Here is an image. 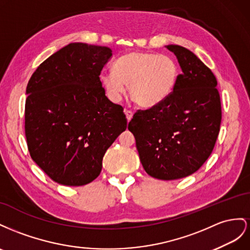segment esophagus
Returning <instances> with one entry per match:
<instances>
[{"instance_id":"1","label":"esophagus","mask_w":250,"mask_h":250,"mask_svg":"<svg viewBox=\"0 0 250 250\" xmlns=\"http://www.w3.org/2000/svg\"><path fill=\"white\" fill-rule=\"evenodd\" d=\"M125 117H126L127 121H130L133 117V112L130 110H125Z\"/></svg>"}]
</instances>
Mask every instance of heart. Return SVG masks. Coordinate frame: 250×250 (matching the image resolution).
Segmentation results:
<instances>
[{
    "instance_id": "b5f03b06",
    "label": "heart",
    "mask_w": 250,
    "mask_h": 250,
    "mask_svg": "<svg viewBox=\"0 0 250 250\" xmlns=\"http://www.w3.org/2000/svg\"><path fill=\"white\" fill-rule=\"evenodd\" d=\"M179 67L168 55L145 51L126 52L104 71L101 81L113 101L118 102L130 84V95L142 108L158 105L172 94Z\"/></svg>"
}]
</instances>
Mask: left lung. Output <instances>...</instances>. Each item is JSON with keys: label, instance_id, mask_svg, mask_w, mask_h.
Here are the masks:
<instances>
[{"label": "left lung", "instance_id": "1", "mask_svg": "<svg viewBox=\"0 0 250 250\" xmlns=\"http://www.w3.org/2000/svg\"><path fill=\"white\" fill-rule=\"evenodd\" d=\"M181 67L165 102L138 110L129 123L141 165L160 180L188 177L202 167L218 138L222 111L217 80L188 49L166 46Z\"/></svg>", "mask_w": 250, "mask_h": 250}]
</instances>
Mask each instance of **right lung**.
Masks as SVG:
<instances>
[{"label": "right lung", "instance_id": "right-lung-1", "mask_svg": "<svg viewBox=\"0 0 250 250\" xmlns=\"http://www.w3.org/2000/svg\"><path fill=\"white\" fill-rule=\"evenodd\" d=\"M108 47L71 42L42 62L27 84L25 134L32 160L55 182L93 181L104 153L126 129L123 106L99 80Z\"/></svg>", "mask_w": 250, "mask_h": 250}]
</instances>
